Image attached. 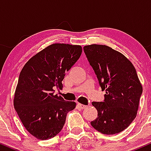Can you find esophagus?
Here are the masks:
<instances>
[{
  "label": "esophagus",
  "mask_w": 151,
  "mask_h": 151,
  "mask_svg": "<svg viewBox=\"0 0 151 151\" xmlns=\"http://www.w3.org/2000/svg\"><path fill=\"white\" fill-rule=\"evenodd\" d=\"M78 106H79L81 109H84L86 107V106L84 105V104H81L78 103Z\"/></svg>",
  "instance_id": "esophagus-1"
}]
</instances>
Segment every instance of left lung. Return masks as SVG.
<instances>
[{
    "mask_svg": "<svg viewBox=\"0 0 151 151\" xmlns=\"http://www.w3.org/2000/svg\"><path fill=\"white\" fill-rule=\"evenodd\" d=\"M83 49L106 91L104 101L92 102L98 117L91 125L103 134L120 133L136 118L143 92L136 69L124 55L109 46L94 44Z\"/></svg>",
    "mask_w": 151,
    "mask_h": 151,
    "instance_id": "1",
    "label": "left lung"
}]
</instances>
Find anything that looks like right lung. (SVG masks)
Instances as JSON below:
<instances>
[{"mask_svg":"<svg viewBox=\"0 0 151 151\" xmlns=\"http://www.w3.org/2000/svg\"><path fill=\"white\" fill-rule=\"evenodd\" d=\"M81 52L80 45L55 43L30 58L20 72L14 107L27 131L38 139L58 135L67 113L75 108V102L54 94V89H61L66 72Z\"/></svg>","mask_w":151,"mask_h":151,"instance_id":"obj_1","label":"right lung"}]
</instances>
